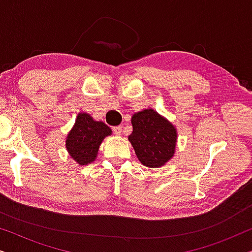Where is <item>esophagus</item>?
Segmentation results:
<instances>
[{
    "mask_svg": "<svg viewBox=\"0 0 252 252\" xmlns=\"http://www.w3.org/2000/svg\"><path fill=\"white\" fill-rule=\"evenodd\" d=\"M113 132H115L116 135H120L123 132V126H116L113 127Z\"/></svg>",
    "mask_w": 252,
    "mask_h": 252,
    "instance_id": "esophagus-1",
    "label": "esophagus"
}]
</instances>
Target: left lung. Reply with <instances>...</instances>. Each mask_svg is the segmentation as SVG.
I'll list each match as a JSON object with an SVG mask.
<instances>
[{"instance_id": "obj_1", "label": "left lung", "mask_w": 252, "mask_h": 252, "mask_svg": "<svg viewBox=\"0 0 252 252\" xmlns=\"http://www.w3.org/2000/svg\"><path fill=\"white\" fill-rule=\"evenodd\" d=\"M133 132L128 140L144 166L159 167L174 155L177 130L153 109L132 117Z\"/></svg>"}]
</instances>
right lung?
<instances>
[{
  "instance_id": "1",
  "label": "right lung",
  "mask_w": 252,
  "mask_h": 252,
  "mask_svg": "<svg viewBox=\"0 0 252 252\" xmlns=\"http://www.w3.org/2000/svg\"><path fill=\"white\" fill-rule=\"evenodd\" d=\"M111 134L110 127L95 122L87 113H79L66 139V149L71 157L80 165L94 161L98 147L105 136Z\"/></svg>"
}]
</instances>
